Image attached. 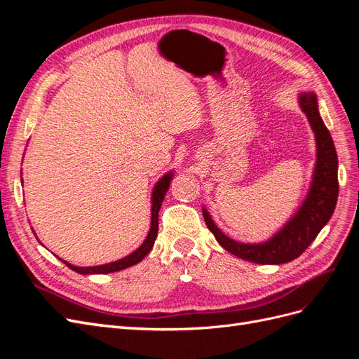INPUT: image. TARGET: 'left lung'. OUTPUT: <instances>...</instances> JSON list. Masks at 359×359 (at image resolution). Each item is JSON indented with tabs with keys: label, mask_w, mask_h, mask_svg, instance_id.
Segmentation results:
<instances>
[{
	"label": "left lung",
	"mask_w": 359,
	"mask_h": 359,
	"mask_svg": "<svg viewBox=\"0 0 359 359\" xmlns=\"http://www.w3.org/2000/svg\"><path fill=\"white\" fill-rule=\"evenodd\" d=\"M298 102L316 137L318 160L307 198L297 214L268 241L244 244L224 235L212 222L210 212L205 208L202 210L205 223L214 233L217 243L233 256L248 262L280 265L297 259L314 241L335 210L337 198H339V178H337L339 160H337L331 133L320 118L316 94L301 93Z\"/></svg>",
	"instance_id": "obj_1"
}]
</instances>
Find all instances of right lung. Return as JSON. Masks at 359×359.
Here are the masks:
<instances>
[{
    "mask_svg": "<svg viewBox=\"0 0 359 359\" xmlns=\"http://www.w3.org/2000/svg\"><path fill=\"white\" fill-rule=\"evenodd\" d=\"M172 177H173V173L169 172V173H166L165 177L157 181L156 187L153 190V196H151V201H153V203H151V205H153V208H151L149 232L145 238V241L142 243V245H140L137 250H135L132 255H128V256L119 259V260H115V262L106 264V265H99V266H74V265L66 262V260H62V262L66 264L70 269L76 271V273H79V274H83V276L85 274L116 273V271H121V269H126L128 266H133V265L139 264L140 260H142L151 252V248H153V245H154V241L157 238V232H158V211H160L163 199H165V196H166V191L169 190V184H170Z\"/></svg>",
    "mask_w": 359,
    "mask_h": 359,
    "instance_id": "right-lung-1",
    "label": "right lung"
}]
</instances>
